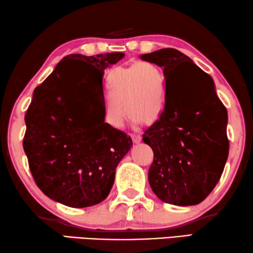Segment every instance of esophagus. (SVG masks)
<instances>
[{
    "label": "esophagus",
    "instance_id": "esophagus-1",
    "mask_svg": "<svg viewBox=\"0 0 253 253\" xmlns=\"http://www.w3.org/2000/svg\"><path fill=\"white\" fill-rule=\"evenodd\" d=\"M131 138H132V140H133L134 143H139L140 141H141V136H140L139 134H131Z\"/></svg>",
    "mask_w": 253,
    "mask_h": 253
}]
</instances>
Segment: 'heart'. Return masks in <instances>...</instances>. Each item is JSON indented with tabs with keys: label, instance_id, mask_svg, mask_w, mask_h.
<instances>
[{
	"label": "heart",
	"instance_id": "b5f03b06",
	"mask_svg": "<svg viewBox=\"0 0 253 253\" xmlns=\"http://www.w3.org/2000/svg\"><path fill=\"white\" fill-rule=\"evenodd\" d=\"M111 98L103 102L104 121L114 129L122 126L124 106L133 122L154 123L166 105V78L163 69L148 60L112 68L106 76Z\"/></svg>",
	"mask_w": 253,
	"mask_h": 253
}]
</instances>
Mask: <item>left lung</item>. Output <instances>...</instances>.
Returning <instances> with one entry per match:
<instances>
[{
  "mask_svg": "<svg viewBox=\"0 0 253 253\" xmlns=\"http://www.w3.org/2000/svg\"><path fill=\"white\" fill-rule=\"evenodd\" d=\"M141 59L163 67L166 78L165 110L143 134L154 151L149 184L168 204H200L220 180L229 156L227 111L212 77L183 52L165 48Z\"/></svg>",
  "mask_w": 253,
  "mask_h": 253,
  "instance_id": "obj_1",
  "label": "left lung"
}]
</instances>
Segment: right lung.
I'll use <instances>...</instances> for the list:
<instances>
[{
  "instance_id": "right-lung-1",
  "label": "right lung",
  "mask_w": 253,
  "mask_h": 253,
  "mask_svg": "<svg viewBox=\"0 0 253 253\" xmlns=\"http://www.w3.org/2000/svg\"><path fill=\"white\" fill-rule=\"evenodd\" d=\"M123 52L64 57L37 86L24 117L23 149L36 184L49 198L70 208H88L104 201L115 169L132 147L124 132L104 122L103 113L86 112L85 90L75 67L92 65L103 75Z\"/></svg>"
}]
</instances>
